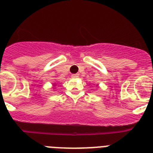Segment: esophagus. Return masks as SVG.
<instances>
[{
    "mask_svg": "<svg viewBox=\"0 0 153 153\" xmlns=\"http://www.w3.org/2000/svg\"><path fill=\"white\" fill-rule=\"evenodd\" d=\"M73 78H77L79 76H78V74H73L72 76H71Z\"/></svg>",
    "mask_w": 153,
    "mask_h": 153,
    "instance_id": "esophagus-1",
    "label": "esophagus"
}]
</instances>
